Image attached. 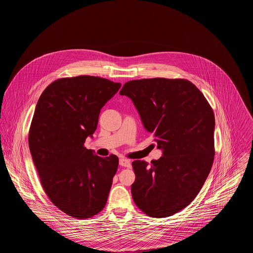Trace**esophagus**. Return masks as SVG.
Returning <instances> with one entry per match:
<instances>
[{"label": "esophagus", "mask_w": 253, "mask_h": 253, "mask_svg": "<svg viewBox=\"0 0 253 253\" xmlns=\"http://www.w3.org/2000/svg\"><path fill=\"white\" fill-rule=\"evenodd\" d=\"M119 164H120L121 167L131 168V163H130V161H128V160H126V159H120Z\"/></svg>", "instance_id": "34e87169"}]
</instances>
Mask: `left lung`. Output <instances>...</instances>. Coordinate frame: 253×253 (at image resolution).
<instances>
[{
  "label": "left lung",
  "mask_w": 253,
  "mask_h": 253,
  "mask_svg": "<svg viewBox=\"0 0 253 253\" xmlns=\"http://www.w3.org/2000/svg\"><path fill=\"white\" fill-rule=\"evenodd\" d=\"M131 99L163 156L132 162L135 205L152 217L171 216L196 198L214 159L213 111L200 89L182 79H142L120 91Z\"/></svg>",
  "instance_id": "1"
}]
</instances>
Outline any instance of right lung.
<instances>
[{"label": "right lung", "mask_w": 253, "mask_h": 253, "mask_svg": "<svg viewBox=\"0 0 253 253\" xmlns=\"http://www.w3.org/2000/svg\"><path fill=\"white\" fill-rule=\"evenodd\" d=\"M121 85L93 76L63 78L37 102L28 140L32 159L45 194L70 216L89 218L106 205L119 159L101 158L84 144Z\"/></svg>", "instance_id": "obj_1"}]
</instances>
